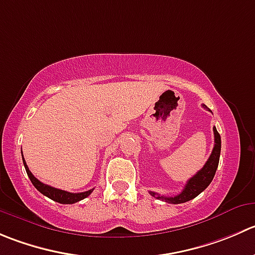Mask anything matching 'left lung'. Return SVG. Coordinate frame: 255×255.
I'll return each mask as SVG.
<instances>
[{"mask_svg":"<svg viewBox=\"0 0 255 255\" xmlns=\"http://www.w3.org/2000/svg\"><path fill=\"white\" fill-rule=\"evenodd\" d=\"M204 108L209 111V108L207 107L206 105H203ZM213 132H214V147L213 150H212V154L209 155L208 160L204 164V167L202 168L201 170L197 172V174H194L193 177L190 178L189 180L185 184L184 189L180 192L179 194L174 197H164V196H159V194L154 193V192H149L153 197L158 199H163L167 203L170 204H179V203H185V202L190 201V199L196 198L198 194H201L209 184L213 180L214 174L217 172V168H218V163H219V155H221V147H222V142H221V135H219L218 130H217L216 127H213Z\"/></svg>","mask_w":255,"mask_h":255,"instance_id":"obj_1","label":"left lung"}]
</instances>
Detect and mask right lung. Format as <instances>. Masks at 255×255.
<instances>
[{
	"label": "right lung",
	"mask_w": 255,
	"mask_h": 255,
	"mask_svg": "<svg viewBox=\"0 0 255 255\" xmlns=\"http://www.w3.org/2000/svg\"><path fill=\"white\" fill-rule=\"evenodd\" d=\"M22 160H23V164H24V168H26L27 175H28V178L31 179L32 184L36 187V189L38 190V192H41L43 196L48 197L49 199L57 202V203H61V204L77 203V202L87 198V197L93 192V189H90V190H87V192H82V193H70V192H66V190L57 189V188L51 187V185L44 184V183L39 182V180L37 179L33 174H32L31 170H29L28 167H27L26 162H24L23 154H22Z\"/></svg>",
	"instance_id": "obj_1"
}]
</instances>
